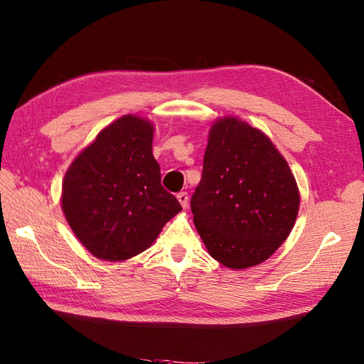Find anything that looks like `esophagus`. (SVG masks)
<instances>
[{
  "instance_id": "34e87169",
  "label": "esophagus",
  "mask_w": 364,
  "mask_h": 364,
  "mask_svg": "<svg viewBox=\"0 0 364 364\" xmlns=\"http://www.w3.org/2000/svg\"><path fill=\"white\" fill-rule=\"evenodd\" d=\"M177 200L181 202V205H182L183 208H187V205H188V193H187V191L177 193Z\"/></svg>"
}]
</instances>
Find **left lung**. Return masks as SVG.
Instances as JSON below:
<instances>
[{
  "mask_svg": "<svg viewBox=\"0 0 364 364\" xmlns=\"http://www.w3.org/2000/svg\"><path fill=\"white\" fill-rule=\"evenodd\" d=\"M190 205L213 258L230 269H245L267 259L286 241L299 193L270 139L249 123L225 117L211 127Z\"/></svg>",
  "mask_w": 364,
  "mask_h": 364,
  "instance_id": "1",
  "label": "left lung"
}]
</instances>
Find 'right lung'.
Returning a JSON list of instances; mask_svg holds the SVG:
<instances>
[{
    "label": "right lung",
    "instance_id": "right-lung-1",
    "mask_svg": "<svg viewBox=\"0 0 364 364\" xmlns=\"http://www.w3.org/2000/svg\"><path fill=\"white\" fill-rule=\"evenodd\" d=\"M161 179L153 125L123 115L70 164L61 205L87 250L105 261H123L146 250L182 210Z\"/></svg>",
    "mask_w": 364,
    "mask_h": 364
}]
</instances>
